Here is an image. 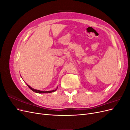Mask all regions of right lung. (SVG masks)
Returning <instances> with one entry per match:
<instances>
[{
    "mask_svg": "<svg viewBox=\"0 0 130 130\" xmlns=\"http://www.w3.org/2000/svg\"><path fill=\"white\" fill-rule=\"evenodd\" d=\"M27 85V84H26ZM27 86H28L29 88L32 90L33 92H36V93H52V92H55V90H56V89H55V90H50V91H41V90H36V89H35L32 88H31L30 86H29L28 85H27Z\"/></svg>",
    "mask_w": 130,
    "mask_h": 130,
    "instance_id": "obj_1",
    "label": "right lung"
}]
</instances>
